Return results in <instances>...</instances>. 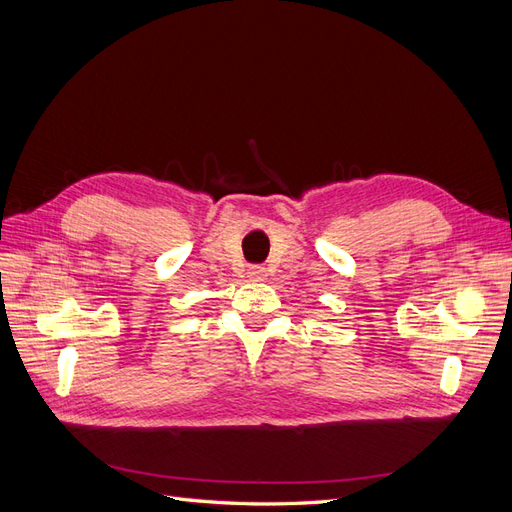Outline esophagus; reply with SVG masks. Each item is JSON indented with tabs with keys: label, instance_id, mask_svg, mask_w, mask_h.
I'll return each instance as SVG.
<instances>
[{
	"label": "esophagus",
	"instance_id": "obj_1",
	"mask_svg": "<svg viewBox=\"0 0 512 512\" xmlns=\"http://www.w3.org/2000/svg\"><path fill=\"white\" fill-rule=\"evenodd\" d=\"M247 277H250L252 282H265L267 280V271L262 267H250L247 269Z\"/></svg>",
	"mask_w": 512,
	"mask_h": 512
}]
</instances>
